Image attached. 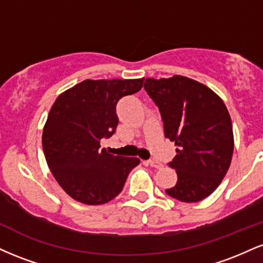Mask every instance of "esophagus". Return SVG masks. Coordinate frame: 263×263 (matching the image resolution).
Here are the masks:
<instances>
[{"mask_svg": "<svg viewBox=\"0 0 263 263\" xmlns=\"http://www.w3.org/2000/svg\"><path fill=\"white\" fill-rule=\"evenodd\" d=\"M147 164L148 165H151V167H153V168H162L163 167V164L162 163H159L158 161H155V159H151V161H147Z\"/></svg>", "mask_w": 263, "mask_h": 263, "instance_id": "1", "label": "esophagus"}]
</instances>
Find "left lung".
Returning <instances> with one entry per match:
<instances>
[{"label":"left lung","instance_id":"left-lung-1","mask_svg":"<svg viewBox=\"0 0 263 263\" xmlns=\"http://www.w3.org/2000/svg\"><path fill=\"white\" fill-rule=\"evenodd\" d=\"M144 89L161 111L164 136L178 147L170 163L178 180L165 193L184 203L203 200L222 182L234 152L224 101L210 87L182 75L147 78Z\"/></svg>","mask_w":263,"mask_h":263}]
</instances>
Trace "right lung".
Instances as JSON below:
<instances>
[{"label":"right lung","mask_w":263,"mask_h":263,"mask_svg":"<svg viewBox=\"0 0 263 263\" xmlns=\"http://www.w3.org/2000/svg\"><path fill=\"white\" fill-rule=\"evenodd\" d=\"M141 79H86L65 90L50 107L42 143L53 177L69 197L87 205L108 203L121 193L137 157L100 148L119 123L116 104L140 91Z\"/></svg>","instance_id":"right-lung-1"}]
</instances>
